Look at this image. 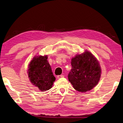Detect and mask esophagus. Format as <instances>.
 I'll use <instances>...</instances> for the list:
<instances>
[{
  "label": "esophagus",
  "instance_id": "obj_1",
  "mask_svg": "<svg viewBox=\"0 0 123 123\" xmlns=\"http://www.w3.org/2000/svg\"><path fill=\"white\" fill-rule=\"evenodd\" d=\"M64 75H58L57 76V78H58V79H61V78H62V77H64Z\"/></svg>",
  "mask_w": 123,
  "mask_h": 123
}]
</instances>
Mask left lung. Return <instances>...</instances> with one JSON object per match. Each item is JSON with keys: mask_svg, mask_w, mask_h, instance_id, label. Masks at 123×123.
<instances>
[{"mask_svg": "<svg viewBox=\"0 0 123 123\" xmlns=\"http://www.w3.org/2000/svg\"><path fill=\"white\" fill-rule=\"evenodd\" d=\"M71 65L68 78L76 91L86 92L98 83L102 69L98 61L91 52L85 50L76 55L72 58Z\"/></svg>", "mask_w": 123, "mask_h": 123, "instance_id": "obj_1", "label": "left lung"}]
</instances>
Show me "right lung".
Returning a JSON list of instances; mask_svg holds the SVG:
<instances>
[{
  "instance_id": "add662e5",
  "label": "right lung",
  "mask_w": 123,
  "mask_h": 123,
  "mask_svg": "<svg viewBox=\"0 0 123 123\" xmlns=\"http://www.w3.org/2000/svg\"><path fill=\"white\" fill-rule=\"evenodd\" d=\"M47 58V55L36 56L28 65L29 80L42 92L50 89L56 80Z\"/></svg>"
}]
</instances>
